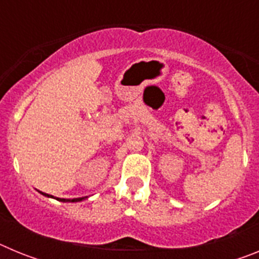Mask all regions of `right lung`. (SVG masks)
Listing matches in <instances>:
<instances>
[{
    "label": "right lung",
    "instance_id": "obj_1",
    "mask_svg": "<svg viewBox=\"0 0 259 259\" xmlns=\"http://www.w3.org/2000/svg\"><path fill=\"white\" fill-rule=\"evenodd\" d=\"M40 192V191H38ZM41 194H44V196H47V197H52V198H54L53 197V196H50V194H47V193H44V192H40ZM87 197H80V198H72V200H70V198H57V200L58 201H61V202H80V201H83V200H85Z\"/></svg>",
    "mask_w": 259,
    "mask_h": 259
}]
</instances>
